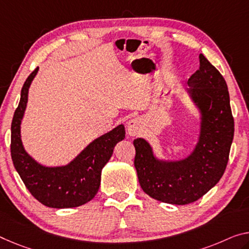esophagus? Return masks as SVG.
Returning a JSON list of instances; mask_svg holds the SVG:
<instances>
[{
    "mask_svg": "<svg viewBox=\"0 0 249 249\" xmlns=\"http://www.w3.org/2000/svg\"><path fill=\"white\" fill-rule=\"evenodd\" d=\"M141 125H142V120L140 118H133L127 122V129L130 136H137L140 132Z\"/></svg>",
    "mask_w": 249,
    "mask_h": 249,
    "instance_id": "1",
    "label": "esophagus"
}]
</instances>
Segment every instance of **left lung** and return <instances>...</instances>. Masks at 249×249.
Wrapping results in <instances>:
<instances>
[{
  "instance_id": "1",
  "label": "left lung",
  "mask_w": 249,
  "mask_h": 249,
  "mask_svg": "<svg viewBox=\"0 0 249 249\" xmlns=\"http://www.w3.org/2000/svg\"><path fill=\"white\" fill-rule=\"evenodd\" d=\"M199 62V69L188 80V92L201 113L199 140L191 155L179 161H161L146 140H133L141 188L167 204L187 205L207 194L226 170L234 138L226 81L202 54Z\"/></svg>"
}]
</instances>
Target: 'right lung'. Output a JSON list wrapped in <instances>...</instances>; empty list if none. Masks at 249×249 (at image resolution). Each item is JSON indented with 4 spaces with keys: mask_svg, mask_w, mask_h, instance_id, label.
Returning <instances> with one entry per match:
<instances>
[{
    "mask_svg": "<svg viewBox=\"0 0 249 249\" xmlns=\"http://www.w3.org/2000/svg\"><path fill=\"white\" fill-rule=\"evenodd\" d=\"M39 68L25 80L11 124V157L26 188L41 204L51 208H73L87 204L98 193L101 170L111 158L114 146L124 139V124L92 141L75 159L62 167H45L24 150L21 120L28 102L29 88Z\"/></svg>",
    "mask_w": 249,
    "mask_h": 249,
    "instance_id": "obj_1",
    "label": "right lung"
}]
</instances>
